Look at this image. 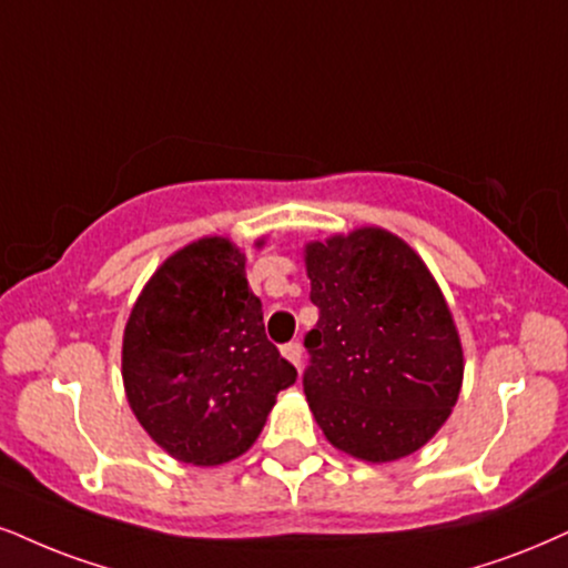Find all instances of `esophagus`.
Returning <instances> with one entry per match:
<instances>
[{
    "mask_svg": "<svg viewBox=\"0 0 568 568\" xmlns=\"http://www.w3.org/2000/svg\"><path fill=\"white\" fill-rule=\"evenodd\" d=\"M282 355L292 363V366L300 368V363H303V345H300V342H286L282 347Z\"/></svg>",
    "mask_w": 568,
    "mask_h": 568,
    "instance_id": "34e87169",
    "label": "esophagus"
}]
</instances>
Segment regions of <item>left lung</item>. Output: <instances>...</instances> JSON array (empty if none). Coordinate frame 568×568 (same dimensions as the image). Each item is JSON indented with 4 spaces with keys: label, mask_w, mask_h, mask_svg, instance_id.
<instances>
[{
    "label": "left lung",
    "mask_w": 568,
    "mask_h": 568,
    "mask_svg": "<svg viewBox=\"0 0 568 568\" xmlns=\"http://www.w3.org/2000/svg\"><path fill=\"white\" fill-rule=\"evenodd\" d=\"M316 328L305 334L303 389L337 450L387 464L424 447L447 422L464 347L422 257L366 226L305 244Z\"/></svg>",
    "instance_id": "obj_1"
}]
</instances>
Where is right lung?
I'll return each instance as SVG.
<instances>
[{
	"mask_svg": "<svg viewBox=\"0 0 568 568\" xmlns=\"http://www.w3.org/2000/svg\"><path fill=\"white\" fill-rule=\"evenodd\" d=\"M295 379V366L265 337L244 252L223 236L173 252L131 307L125 397L176 460L219 466L250 450L276 395Z\"/></svg>",
	"mask_w": 568,
	"mask_h": 568,
	"instance_id": "add662e5",
	"label": "right lung"
}]
</instances>
